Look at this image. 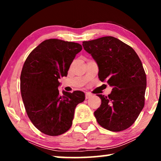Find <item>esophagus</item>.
<instances>
[{
  "instance_id": "obj_1",
  "label": "esophagus",
  "mask_w": 161,
  "mask_h": 161,
  "mask_svg": "<svg viewBox=\"0 0 161 161\" xmlns=\"http://www.w3.org/2000/svg\"><path fill=\"white\" fill-rule=\"evenodd\" d=\"M92 94H89V93H86V94H85V98H86V99H89V98L92 97Z\"/></svg>"
}]
</instances>
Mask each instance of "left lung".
Returning <instances> with one entry per match:
<instances>
[{
    "mask_svg": "<svg viewBox=\"0 0 161 161\" xmlns=\"http://www.w3.org/2000/svg\"><path fill=\"white\" fill-rule=\"evenodd\" d=\"M83 47L98 64L99 80L112 86L94 116L101 126L121 131L134 123L145 103L146 75L134 50L116 37L106 36L84 41Z\"/></svg>",
    "mask_w": 161,
    "mask_h": 161,
    "instance_id": "8db88e82",
    "label": "left lung"
}]
</instances>
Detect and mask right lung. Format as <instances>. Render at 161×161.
Instances as JSON below:
<instances>
[{
	"mask_svg": "<svg viewBox=\"0 0 161 161\" xmlns=\"http://www.w3.org/2000/svg\"><path fill=\"white\" fill-rule=\"evenodd\" d=\"M80 44L49 39L32 50L23 64L20 75V92L27 114L37 129L46 135L55 136L67 131L72 124L75 109L83 102L81 91L59 94L58 80L67 77Z\"/></svg>",
	"mask_w": 161,
	"mask_h": 161,
	"instance_id": "add662e5",
	"label": "right lung"
}]
</instances>
